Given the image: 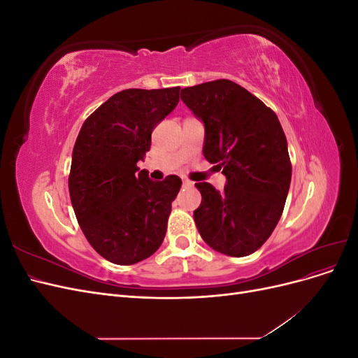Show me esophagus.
I'll return each instance as SVG.
<instances>
[{
  "label": "esophagus",
  "instance_id": "obj_1",
  "mask_svg": "<svg viewBox=\"0 0 358 358\" xmlns=\"http://www.w3.org/2000/svg\"><path fill=\"white\" fill-rule=\"evenodd\" d=\"M192 182L188 180V179H183V187H191Z\"/></svg>",
  "mask_w": 358,
  "mask_h": 358
}]
</instances>
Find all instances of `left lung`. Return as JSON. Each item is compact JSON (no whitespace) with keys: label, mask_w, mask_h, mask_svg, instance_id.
<instances>
[{"label":"left lung","mask_w":358,"mask_h":358,"mask_svg":"<svg viewBox=\"0 0 358 358\" xmlns=\"http://www.w3.org/2000/svg\"><path fill=\"white\" fill-rule=\"evenodd\" d=\"M180 99L204 124V158L227 178L224 191L196 183L199 233L215 251L246 257L263 246L284 210L291 182L284 129L270 107L231 80L183 88Z\"/></svg>","instance_id":"obj_1"}]
</instances>
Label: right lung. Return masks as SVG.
<instances>
[{"mask_svg":"<svg viewBox=\"0 0 358 358\" xmlns=\"http://www.w3.org/2000/svg\"><path fill=\"white\" fill-rule=\"evenodd\" d=\"M179 86L125 90L83 122L73 148L69 191L86 241L119 266L152 255L164 241L180 178L154 182L137 161L150 134L179 103Z\"/></svg>","mask_w":358,"mask_h":358,"instance_id":"obj_1","label":"right lung"}]
</instances>
